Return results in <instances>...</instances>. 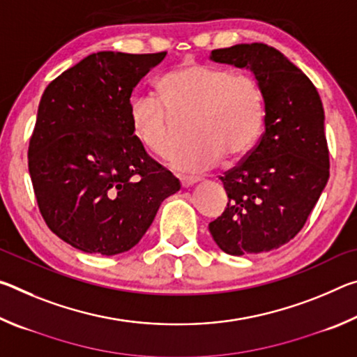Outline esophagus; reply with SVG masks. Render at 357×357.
Here are the masks:
<instances>
[{
  "label": "esophagus",
  "mask_w": 357,
  "mask_h": 357,
  "mask_svg": "<svg viewBox=\"0 0 357 357\" xmlns=\"http://www.w3.org/2000/svg\"><path fill=\"white\" fill-rule=\"evenodd\" d=\"M200 178H195V176H183L181 178V185L183 187H192L193 184H197Z\"/></svg>",
  "instance_id": "esophagus-1"
}]
</instances>
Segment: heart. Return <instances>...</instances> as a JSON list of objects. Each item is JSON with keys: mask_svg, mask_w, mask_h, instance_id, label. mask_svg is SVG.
Returning <instances> with one entry per match:
<instances>
[{"mask_svg": "<svg viewBox=\"0 0 357 357\" xmlns=\"http://www.w3.org/2000/svg\"><path fill=\"white\" fill-rule=\"evenodd\" d=\"M157 94L132 100V134L144 149L165 157L176 146V121L190 118V144L172 155L178 172H203L222 159H236L259 135L264 100L252 75L187 61L160 78Z\"/></svg>", "mask_w": 357, "mask_h": 357, "instance_id": "obj_1", "label": "heart"}]
</instances>
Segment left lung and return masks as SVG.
I'll list each match as a JSON object with an SVG mask.
<instances>
[{
	"label": "left lung",
	"mask_w": 357,
	"mask_h": 357,
	"mask_svg": "<svg viewBox=\"0 0 357 357\" xmlns=\"http://www.w3.org/2000/svg\"><path fill=\"white\" fill-rule=\"evenodd\" d=\"M211 61L249 69L264 100V132L220 181L228 203L209 231L228 255L279 249L304 227L329 179L324 110L304 72L266 44L213 50Z\"/></svg>",
	"instance_id": "left-lung-1"
}]
</instances>
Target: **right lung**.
Listing matches in <instances>:
<instances>
[{"label":"right lung","instance_id":"obj_1","mask_svg":"<svg viewBox=\"0 0 357 357\" xmlns=\"http://www.w3.org/2000/svg\"><path fill=\"white\" fill-rule=\"evenodd\" d=\"M167 52H98L42 94L28 168L40 214L75 249L118 255L140 243L179 179L132 134L130 96Z\"/></svg>","mask_w":357,"mask_h":357}]
</instances>
